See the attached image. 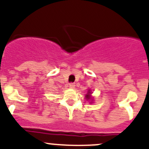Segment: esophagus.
<instances>
[{"mask_svg": "<svg viewBox=\"0 0 149 149\" xmlns=\"http://www.w3.org/2000/svg\"><path fill=\"white\" fill-rule=\"evenodd\" d=\"M69 87L71 88H73L75 87V84L74 83H70L69 84Z\"/></svg>", "mask_w": 149, "mask_h": 149, "instance_id": "1", "label": "esophagus"}]
</instances>
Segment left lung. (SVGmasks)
<instances>
[{
	"label": "left lung",
	"mask_w": 149,
	"mask_h": 149,
	"mask_svg": "<svg viewBox=\"0 0 149 149\" xmlns=\"http://www.w3.org/2000/svg\"><path fill=\"white\" fill-rule=\"evenodd\" d=\"M86 100H91V99H90V90H88V94H86Z\"/></svg>",
	"instance_id": "obj_1"
}]
</instances>
